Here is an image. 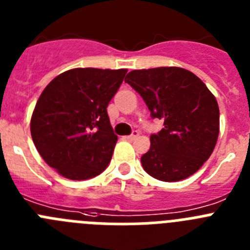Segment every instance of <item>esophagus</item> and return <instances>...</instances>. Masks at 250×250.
I'll list each match as a JSON object with an SVG mask.
<instances>
[{"label":"esophagus","mask_w":250,"mask_h":250,"mask_svg":"<svg viewBox=\"0 0 250 250\" xmlns=\"http://www.w3.org/2000/svg\"><path fill=\"white\" fill-rule=\"evenodd\" d=\"M138 136H139V131H138V130H134V131H132L131 134L127 136V139H129V140H134V139H136Z\"/></svg>","instance_id":"1"}]
</instances>
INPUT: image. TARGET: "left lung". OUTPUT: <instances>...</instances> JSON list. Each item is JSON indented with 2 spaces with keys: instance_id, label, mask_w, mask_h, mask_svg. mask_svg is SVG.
Instances as JSON below:
<instances>
[{
  "instance_id": "left-lung-1",
  "label": "left lung",
  "mask_w": 250,
  "mask_h": 250,
  "mask_svg": "<svg viewBox=\"0 0 250 250\" xmlns=\"http://www.w3.org/2000/svg\"><path fill=\"white\" fill-rule=\"evenodd\" d=\"M125 83L143 98L152 119L164 121V127L150 135L149 151L141 156L145 171L169 183L193 175L211 155L219 135L214 95L182 67L134 70Z\"/></svg>"
}]
</instances>
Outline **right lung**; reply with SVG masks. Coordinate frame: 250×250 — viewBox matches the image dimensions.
I'll return each instance as SVG.
<instances>
[{
    "instance_id": "right-lung-1",
    "label": "right lung",
    "mask_w": 250,
    "mask_h": 250,
    "mask_svg": "<svg viewBox=\"0 0 250 250\" xmlns=\"http://www.w3.org/2000/svg\"><path fill=\"white\" fill-rule=\"evenodd\" d=\"M127 70L72 68L51 81L35 106L31 136L40 155L71 180L103 173L118 136L107 105Z\"/></svg>"
}]
</instances>
